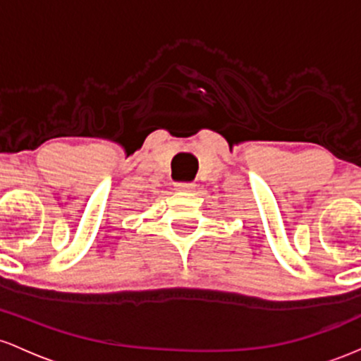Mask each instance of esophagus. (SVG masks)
Masks as SVG:
<instances>
[{"label":"esophagus","mask_w":361,"mask_h":361,"mask_svg":"<svg viewBox=\"0 0 361 361\" xmlns=\"http://www.w3.org/2000/svg\"><path fill=\"white\" fill-rule=\"evenodd\" d=\"M176 189H179V191H192L194 184L192 182H179V184H176Z\"/></svg>","instance_id":"esophagus-1"}]
</instances>
